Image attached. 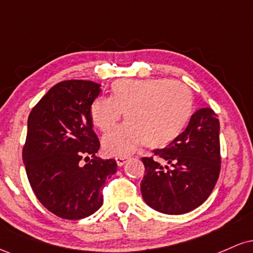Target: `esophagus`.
<instances>
[{"instance_id": "34e87169", "label": "esophagus", "mask_w": 253, "mask_h": 253, "mask_svg": "<svg viewBox=\"0 0 253 253\" xmlns=\"http://www.w3.org/2000/svg\"><path fill=\"white\" fill-rule=\"evenodd\" d=\"M115 161H117L118 167H123V165H124L125 163H126L127 161H128V157H125V156L117 157V158H115Z\"/></svg>"}]
</instances>
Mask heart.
I'll list each match as a JSON object with an SVG mask.
<instances>
[{
    "instance_id": "heart-1",
    "label": "heart",
    "mask_w": 253,
    "mask_h": 253,
    "mask_svg": "<svg viewBox=\"0 0 253 253\" xmlns=\"http://www.w3.org/2000/svg\"><path fill=\"white\" fill-rule=\"evenodd\" d=\"M194 110L191 90L184 83L165 78L120 80L110 86V97H97L90 118L98 129L112 130L124 117L127 121L102 140L113 156L128 155L145 145L161 149L184 132Z\"/></svg>"
}]
</instances>
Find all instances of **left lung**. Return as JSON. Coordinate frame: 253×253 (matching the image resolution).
I'll return each mask as SVG.
<instances>
[{"instance_id": "8db88e82", "label": "left lung", "mask_w": 253, "mask_h": 253, "mask_svg": "<svg viewBox=\"0 0 253 253\" xmlns=\"http://www.w3.org/2000/svg\"><path fill=\"white\" fill-rule=\"evenodd\" d=\"M219 133L215 113L200 108L173 143L153 151L155 158L141 159L145 175L140 189L146 205L170 215L188 213L201 206L219 177Z\"/></svg>"}]
</instances>
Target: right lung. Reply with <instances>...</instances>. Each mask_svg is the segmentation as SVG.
<instances>
[{
    "label": "right lung",
    "mask_w": 253,
    "mask_h": 253,
    "mask_svg": "<svg viewBox=\"0 0 253 253\" xmlns=\"http://www.w3.org/2000/svg\"><path fill=\"white\" fill-rule=\"evenodd\" d=\"M100 84L72 80L56 84L32 109L22 159L28 181L43 207L78 220L102 206L106 181L117 172L114 159H98L90 106ZM93 159L82 164L83 156Z\"/></svg>",
    "instance_id": "obj_1"
}]
</instances>
